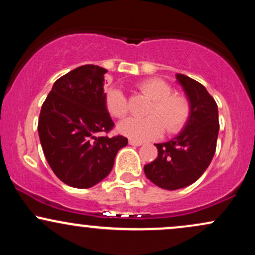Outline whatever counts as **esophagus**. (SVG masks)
Here are the masks:
<instances>
[{"label":"esophagus","mask_w":255,"mask_h":255,"mask_svg":"<svg viewBox=\"0 0 255 255\" xmlns=\"http://www.w3.org/2000/svg\"><path fill=\"white\" fill-rule=\"evenodd\" d=\"M128 142H129L130 146H141L142 145L141 141H135V140H131V139Z\"/></svg>","instance_id":"esophagus-1"}]
</instances>
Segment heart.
<instances>
[{
    "label": "heart",
    "instance_id": "heart-1",
    "mask_svg": "<svg viewBox=\"0 0 255 255\" xmlns=\"http://www.w3.org/2000/svg\"><path fill=\"white\" fill-rule=\"evenodd\" d=\"M139 89L153 101L148 111L150 118H129L120 122L118 130L122 135L135 141H146L162 135L164 128L168 133H176L186 125L189 118L188 101L183 96L174 95L168 83L162 79H147L139 84ZM105 104L115 118H124L128 111L127 98L119 87H111L107 91Z\"/></svg>",
    "mask_w": 255,
    "mask_h": 255
}]
</instances>
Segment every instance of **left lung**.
I'll return each instance as SVG.
<instances>
[{
	"mask_svg": "<svg viewBox=\"0 0 255 255\" xmlns=\"http://www.w3.org/2000/svg\"><path fill=\"white\" fill-rule=\"evenodd\" d=\"M189 103V118L182 130L166 142L156 144L158 157L144 166L146 177L168 191L194 183L211 163L219 131L218 108L198 81L176 74Z\"/></svg>",
	"mask_w": 255,
	"mask_h": 255,
	"instance_id": "8db88e82",
	"label": "left lung"
}]
</instances>
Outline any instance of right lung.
Masks as SVG:
<instances>
[{
	"label": "right lung",
	"instance_id": "1",
	"mask_svg": "<svg viewBox=\"0 0 255 255\" xmlns=\"http://www.w3.org/2000/svg\"><path fill=\"white\" fill-rule=\"evenodd\" d=\"M107 69L85 64L52 85L42 105L38 134L55 175L74 188H90L110 174L125 136H97L114 122L105 104Z\"/></svg>",
	"mask_w": 255,
	"mask_h": 255
}]
</instances>
